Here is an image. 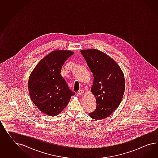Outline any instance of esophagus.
<instances>
[{
    "mask_svg": "<svg viewBox=\"0 0 158 158\" xmlns=\"http://www.w3.org/2000/svg\"><path fill=\"white\" fill-rule=\"evenodd\" d=\"M83 93H84V90H80L77 92V96H80L82 95Z\"/></svg>",
    "mask_w": 158,
    "mask_h": 158,
    "instance_id": "obj_1",
    "label": "esophagus"
}]
</instances>
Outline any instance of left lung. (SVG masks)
Listing matches in <instances>:
<instances>
[{"mask_svg":"<svg viewBox=\"0 0 158 158\" xmlns=\"http://www.w3.org/2000/svg\"><path fill=\"white\" fill-rule=\"evenodd\" d=\"M81 53L93 74L91 92L97 106L89 116L96 120L105 118L122 102L125 90L124 74L112 58L97 49L82 50Z\"/></svg>","mask_w":158,"mask_h":158,"instance_id":"obj_1","label":"left lung"}]
</instances>
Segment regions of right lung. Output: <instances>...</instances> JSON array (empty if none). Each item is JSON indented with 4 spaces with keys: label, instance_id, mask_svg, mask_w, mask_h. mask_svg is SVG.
<instances>
[{
    "label": "right lung",
    "instance_id": "add662e5",
    "mask_svg": "<svg viewBox=\"0 0 158 158\" xmlns=\"http://www.w3.org/2000/svg\"><path fill=\"white\" fill-rule=\"evenodd\" d=\"M73 54L69 50L53 51L40 61L29 77L31 100L41 112L50 116L60 113L75 94L61 74L62 66Z\"/></svg>",
    "mask_w": 158,
    "mask_h": 158
}]
</instances>
